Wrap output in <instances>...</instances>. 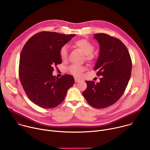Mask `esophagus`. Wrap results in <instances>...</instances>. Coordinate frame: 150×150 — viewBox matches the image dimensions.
<instances>
[{
  "label": "esophagus",
  "instance_id": "34e87169",
  "mask_svg": "<svg viewBox=\"0 0 150 150\" xmlns=\"http://www.w3.org/2000/svg\"><path fill=\"white\" fill-rule=\"evenodd\" d=\"M75 82H80V79H79L76 78H75Z\"/></svg>",
  "mask_w": 150,
  "mask_h": 150
}]
</instances>
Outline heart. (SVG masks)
<instances>
[{"label": "heart", "mask_w": 150, "mask_h": 150, "mask_svg": "<svg viewBox=\"0 0 150 150\" xmlns=\"http://www.w3.org/2000/svg\"><path fill=\"white\" fill-rule=\"evenodd\" d=\"M74 46L79 49L82 52L85 54V59L88 60H91L94 56L93 53L94 50V46L91 42L85 39H80L75 41L74 43ZM59 55L60 59L65 61L68 57V48L67 46H63L59 51ZM69 72L75 76L76 77H80L85 68L82 66L77 65H72L68 68Z\"/></svg>", "instance_id": "obj_1"}]
</instances>
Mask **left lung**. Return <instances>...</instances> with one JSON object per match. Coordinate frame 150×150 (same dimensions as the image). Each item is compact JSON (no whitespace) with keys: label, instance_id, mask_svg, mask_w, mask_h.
<instances>
[{"label":"left lung","instance_id":"obj_1","mask_svg":"<svg viewBox=\"0 0 150 150\" xmlns=\"http://www.w3.org/2000/svg\"><path fill=\"white\" fill-rule=\"evenodd\" d=\"M100 53L94 68L102 76L99 82L86 81L82 94L93 108L103 109L115 104L123 95L129 82L132 61L129 52L119 39L106 34H95Z\"/></svg>","mask_w":150,"mask_h":150}]
</instances>
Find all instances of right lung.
Instances as JSON below:
<instances>
[{
	"label": "right lung",
	"instance_id": "add662e5",
	"mask_svg": "<svg viewBox=\"0 0 150 150\" xmlns=\"http://www.w3.org/2000/svg\"><path fill=\"white\" fill-rule=\"evenodd\" d=\"M75 34L42 31L32 36L21 51L19 75L30 100L40 108L52 109L65 99L74 78L53 75V67L62 63L59 51Z\"/></svg>",
	"mask_w": 150,
	"mask_h": 150
}]
</instances>
